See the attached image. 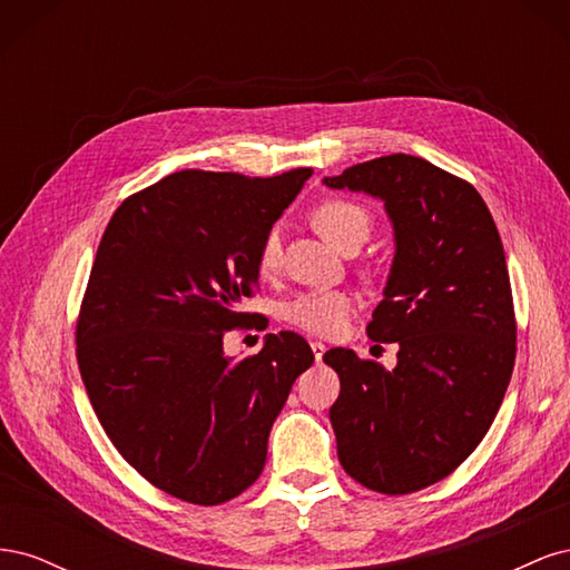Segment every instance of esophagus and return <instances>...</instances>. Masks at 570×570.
<instances>
[{"mask_svg": "<svg viewBox=\"0 0 570 570\" xmlns=\"http://www.w3.org/2000/svg\"><path fill=\"white\" fill-rule=\"evenodd\" d=\"M312 350H314L316 364H321V361H323V354H325V344H323V342H312Z\"/></svg>", "mask_w": 570, "mask_h": 570, "instance_id": "esophagus-1", "label": "esophagus"}]
</instances>
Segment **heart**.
Wrapping results in <instances>:
<instances>
[{
    "mask_svg": "<svg viewBox=\"0 0 570 570\" xmlns=\"http://www.w3.org/2000/svg\"><path fill=\"white\" fill-rule=\"evenodd\" d=\"M314 226L335 249L347 252L361 247L368 239L373 218L371 214L347 199H325L314 212ZM258 271L271 275L281 266V230L271 228L258 247ZM354 312V302L347 292L340 289H314L292 299L285 306V318L302 331L318 337H337L344 333Z\"/></svg>",
    "mask_w": 570,
    "mask_h": 570,
    "instance_id": "1",
    "label": "heart"
}]
</instances>
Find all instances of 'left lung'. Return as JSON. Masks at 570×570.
<instances>
[{
	"label": "left lung",
	"mask_w": 570,
	"mask_h": 570,
	"mask_svg": "<svg viewBox=\"0 0 570 570\" xmlns=\"http://www.w3.org/2000/svg\"><path fill=\"white\" fill-rule=\"evenodd\" d=\"M385 204L394 258L366 333L396 342L385 371L354 350L323 354L340 375L331 406L342 469L383 494L450 475L490 430L511 381L515 321L492 214L465 180L392 154L323 178Z\"/></svg>",
	"instance_id": "1"
}]
</instances>
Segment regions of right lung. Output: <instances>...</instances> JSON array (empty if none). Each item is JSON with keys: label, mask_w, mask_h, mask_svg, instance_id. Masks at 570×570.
I'll return each mask as SVG.
<instances>
[{"label": "right lung", "mask_w": 570, "mask_h": 570, "mask_svg": "<svg viewBox=\"0 0 570 570\" xmlns=\"http://www.w3.org/2000/svg\"><path fill=\"white\" fill-rule=\"evenodd\" d=\"M178 170L118 206L80 306L78 366L109 440L154 488L214 507L262 475L271 425L314 352L297 333L258 354L223 335L258 285V247L312 178Z\"/></svg>", "instance_id": "right-lung-1"}]
</instances>
